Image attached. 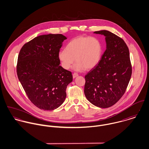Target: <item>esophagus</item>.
Returning <instances> with one entry per match:
<instances>
[{"instance_id": "esophagus-1", "label": "esophagus", "mask_w": 149, "mask_h": 149, "mask_svg": "<svg viewBox=\"0 0 149 149\" xmlns=\"http://www.w3.org/2000/svg\"><path fill=\"white\" fill-rule=\"evenodd\" d=\"M78 76H79V74H78L77 73H74L73 74V79L76 78V77H77Z\"/></svg>"}]
</instances>
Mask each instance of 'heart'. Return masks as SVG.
I'll return each mask as SVG.
<instances>
[{
  "instance_id": "heart-1",
  "label": "heart",
  "mask_w": 149,
  "mask_h": 149,
  "mask_svg": "<svg viewBox=\"0 0 149 149\" xmlns=\"http://www.w3.org/2000/svg\"><path fill=\"white\" fill-rule=\"evenodd\" d=\"M103 51V45L99 39L81 36L68 43L66 49L60 50L58 57L65 69H69L75 60L74 69L82 71L96 66L101 60Z\"/></svg>"
}]
</instances>
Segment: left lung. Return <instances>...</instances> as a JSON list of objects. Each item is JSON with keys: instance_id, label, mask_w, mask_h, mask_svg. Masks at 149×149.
<instances>
[{"instance_id": "1", "label": "left lung", "mask_w": 149, "mask_h": 149, "mask_svg": "<svg viewBox=\"0 0 149 149\" xmlns=\"http://www.w3.org/2000/svg\"><path fill=\"white\" fill-rule=\"evenodd\" d=\"M106 37V49L98 65L85 76L84 93L95 106L108 108L124 95L132 74L130 53L120 37L107 31H95Z\"/></svg>"}]
</instances>
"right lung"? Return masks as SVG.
I'll list each match as a JSON object with an SVG mask.
<instances>
[{
  "instance_id": "obj_1",
  "label": "right lung",
  "mask_w": 149,
  "mask_h": 149,
  "mask_svg": "<svg viewBox=\"0 0 149 149\" xmlns=\"http://www.w3.org/2000/svg\"><path fill=\"white\" fill-rule=\"evenodd\" d=\"M66 39L60 34L40 36L26 43L19 52L18 77L30 100L41 109L60 106L66 87L73 80L72 72L60 66L58 57Z\"/></svg>"
}]
</instances>
